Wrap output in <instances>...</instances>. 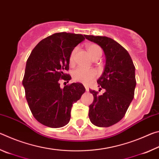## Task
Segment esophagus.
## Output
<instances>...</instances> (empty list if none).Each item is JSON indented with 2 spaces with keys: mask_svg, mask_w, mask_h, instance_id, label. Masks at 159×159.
I'll return each instance as SVG.
<instances>
[{
  "mask_svg": "<svg viewBox=\"0 0 159 159\" xmlns=\"http://www.w3.org/2000/svg\"><path fill=\"white\" fill-rule=\"evenodd\" d=\"M85 90L87 91V92H88V91H89V88H88V86H86V85H85Z\"/></svg>",
  "mask_w": 159,
  "mask_h": 159,
  "instance_id": "esophagus-1",
  "label": "esophagus"
}]
</instances>
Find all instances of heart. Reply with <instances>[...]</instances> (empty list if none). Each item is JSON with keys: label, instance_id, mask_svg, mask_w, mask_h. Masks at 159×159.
Instances as JSON below:
<instances>
[{"label": "heart", "instance_id": "b5f03b06", "mask_svg": "<svg viewBox=\"0 0 159 159\" xmlns=\"http://www.w3.org/2000/svg\"><path fill=\"white\" fill-rule=\"evenodd\" d=\"M86 48H87L88 52L90 54V57L94 60H98L102 55V48L98 45L90 43L87 45ZM76 53V48H75L70 54L69 63L71 65L74 63ZM72 76H73V79L75 81L84 83V84H88L93 80L95 79L97 76V72L94 69H84L81 67H79L73 71Z\"/></svg>", "mask_w": 159, "mask_h": 159}]
</instances>
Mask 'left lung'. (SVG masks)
<instances>
[{
	"label": "left lung",
	"mask_w": 159,
	"mask_h": 159,
	"mask_svg": "<svg viewBox=\"0 0 159 159\" xmlns=\"http://www.w3.org/2000/svg\"><path fill=\"white\" fill-rule=\"evenodd\" d=\"M85 37L99 45L106 58L104 71L98 80L99 87L105 92L99 95L90 90L94 100L89 106L88 116L93 125L109 127L122 119L134 98L135 67L128 51L114 39L90 35Z\"/></svg>",
	"instance_id": "obj_1"
}]
</instances>
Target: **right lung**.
I'll use <instances>...</instances> for the list:
<instances>
[{
	"instance_id": "right-lung-1",
	"label": "right lung",
	"mask_w": 159,
	"mask_h": 159,
	"mask_svg": "<svg viewBox=\"0 0 159 159\" xmlns=\"http://www.w3.org/2000/svg\"><path fill=\"white\" fill-rule=\"evenodd\" d=\"M82 34L56 33L43 39L26 61L22 85L34 118L50 128H61L69 122L71 109L85 93L81 83L60 88V79L70 80L69 56L84 41Z\"/></svg>"
}]
</instances>
